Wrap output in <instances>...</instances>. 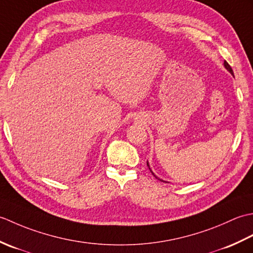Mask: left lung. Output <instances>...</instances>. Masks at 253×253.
Listing matches in <instances>:
<instances>
[{"mask_svg":"<svg viewBox=\"0 0 253 253\" xmlns=\"http://www.w3.org/2000/svg\"><path fill=\"white\" fill-rule=\"evenodd\" d=\"M224 66H225V68H226V69H227V71H228V72H229L230 74H232V75H233V76H234V72H233V69H232V67H230V66H229V64H228V63H227L226 61H225V62H224ZM147 165H148V168H149V169H150V170H151V169H150V165H149V163H148V162H147ZM151 173H152V175H153V176L155 177V178H158V179H160L158 176H155V175H154V173H153V171H152V170H151ZM160 180H162V179H160ZM163 181H164V180H163ZM165 182H166V181H165Z\"/></svg>","mask_w":253,"mask_h":253,"instance_id":"1","label":"left lung"}]
</instances>
